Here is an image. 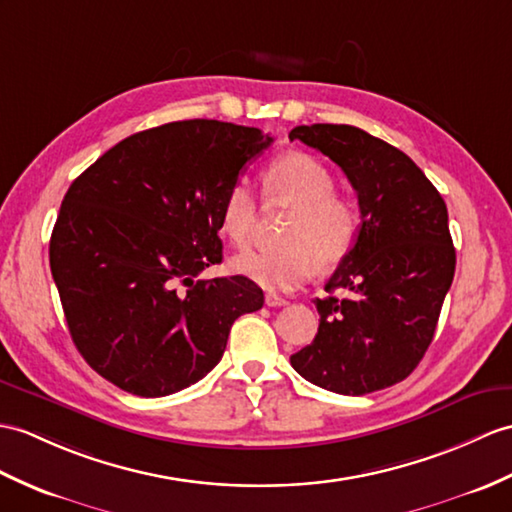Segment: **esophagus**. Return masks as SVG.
Instances as JSON below:
<instances>
[{"mask_svg": "<svg viewBox=\"0 0 512 512\" xmlns=\"http://www.w3.org/2000/svg\"><path fill=\"white\" fill-rule=\"evenodd\" d=\"M266 305L268 307H283V305H288V301L283 299V296H277V294H266Z\"/></svg>", "mask_w": 512, "mask_h": 512, "instance_id": "34e87169", "label": "esophagus"}]
</instances>
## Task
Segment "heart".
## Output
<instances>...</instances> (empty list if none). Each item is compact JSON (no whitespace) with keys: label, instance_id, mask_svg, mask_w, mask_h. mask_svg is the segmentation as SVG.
I'll return each instance as SVG.
<instances>
[{"label":"heart","instance_id":"heart-1","mask_svg":"<svg viewBox=\"0 0 512 512\" xmlns=\"http://www.w3.org/2000/svg\"><path fill=\"white\" fill-rule=\"evenodd\" d=\"M336 178L312 154L288 152L268 165L264 196L272 205L290 207L279 248L233 257L231 268L264 290L290 292L314 277L318 264L338 266L360 235L362 216L349 196L334 192ZM257 198L251 185L237 181L220 207V231L235 246L251 242Z\"/></svg>","mask_w":512,"mask_h":512}]
</instances>
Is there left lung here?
<instances>
[{"mask_svg": "<svg viewBox=\"0 0 512 512\" xmlns=\"http://www.w3.org/2000/svg\"><path fill=\"white\" fill-rule=\"evenodd\" d=\"M340 165L358 194L360 235L316 299L318 334L294 371L338 395H366L406 379L434 338L456 270L447 205L408 154L347 124L296 126Z\"/></svg>", "mask_w": 512, "mask_h": 512, "instance_id": "8db88e82", "label": "left lung"}]
</instances>
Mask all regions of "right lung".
I'll return each instance as SVG.
<instances>
[{
	"label": "right lung",
	"mask_w": 512,
	"mask_h": 512,
	"mask_svg": "<svg viewBox=\"0 0 512 512\" xmlns=\"http://www.w3.org/2000/svg\"><path fill=\"white\" fill-rule=\"evenodd\" d=\"M272 144L259 128L185 120L106 150L63 198L50 268L71 340L111 384L165 397L205 377L235 318L264 292L220 264V207L244 165Z\"/></svg>",
	"instance_id": "1"
}]
</instances>
